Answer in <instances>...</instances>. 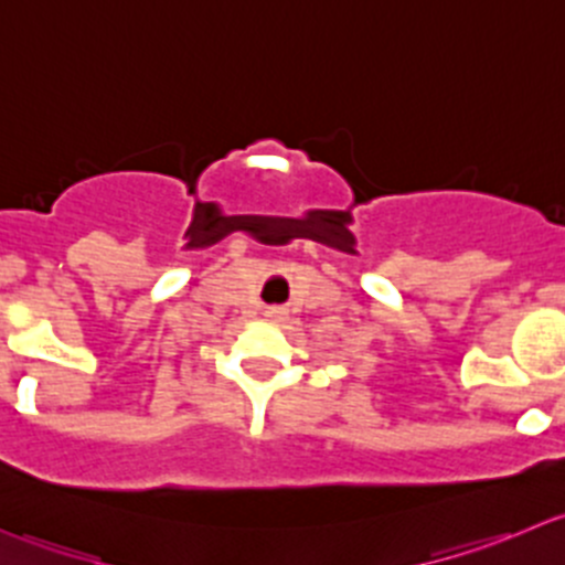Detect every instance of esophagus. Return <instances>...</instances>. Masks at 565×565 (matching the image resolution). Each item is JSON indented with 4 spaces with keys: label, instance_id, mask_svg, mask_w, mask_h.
Here are the masks:
<instances>
[{
    "label": "esophagus",
    "instance_id": "obj_1",
    "mask_svg": "<svg viewBox=\"0 0 565 565\" xmlns=\"http://www.w3.org/2000/svg\"><path fill=\"white\" fill-rule=\"evenodd\" d=\"M265 317H267V319H270V322H281V319H284V317H287V311H284V309H281V306H270V309H267V311H265Z\"/></svg>",
    "mask_w": 565,
    "mask_h": 565
}]
</instances>
